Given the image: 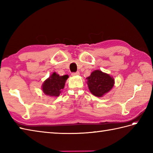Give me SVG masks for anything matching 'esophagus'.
<instances>
[{
    "label": "esophagus",
    "instance_id": "obj_1",
    "mask_svg": "<svg viewBox=\"0 0 153 153\" xmlns=\"http://www.w3.org/2000/svg\"><path fill=\"white\" fill-rule=\"evenodd\" d=\"M71 75H72L73 76H79V71H76V72H75V73H72V74H71Z\"/></svg>",
    "mask_w": 153,
    "mask_h": 153
}]
</instances>
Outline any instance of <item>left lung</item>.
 Instances as JSON below:
<instances>
[{"mask_svg": "<svg viewBox=\"0 0 153 153\" xmlns=\"http://www.w3.org/2000/svg\"><path fill=\"white\" fill-rule=\"evenodd\" d=\"M86 79L90 92L98 97L108 93L115 83L113 77L99 70H94Z\"/></svg>", "mask_w": 153, "mask_h": 153, "instance_id": "1", "label": "left lung"}]
</instances>
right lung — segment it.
I'll return each instance as SVG.
<instances>
[{"label": "right lung", "instance_id": "add662e5", "mask_svg": "<svg viewBox=\"0 0 153 153\" xmlns=\"http://www.w3.org/2000/svg\"><path fill=\"white\" fill-rule=\"evenodd\" d=\"M68 77L69 76L68 75L60 76L54 72L42 84V91L47 96L57 97L64 89Z\"/></svg>", "mask_w": 153, "mask_h": 153}]
</instances>
